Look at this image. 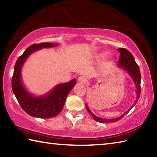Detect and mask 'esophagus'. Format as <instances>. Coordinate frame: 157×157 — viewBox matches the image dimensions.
<instances>
[{"label":"esophagus","instance_id":"esophagus-1","mask_svg":"<svg viewBox=\"0 0 157 157\" xmlns=\"http://www.w3.org/2000/svg\"><path fill=\"white\" fill-rule=\"evenodd\" d=\"M86 79L84 76H80L78 78V82H80V83H86Z\"/></svg>","mask_w":157,"mask_h":157}]
</instances>
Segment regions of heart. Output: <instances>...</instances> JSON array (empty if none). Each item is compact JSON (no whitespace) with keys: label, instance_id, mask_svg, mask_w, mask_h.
Here are the masks:
<instances>
[{"label":"heart","instance_id":"obj_1","mask_svg":"<svg viewBox=\"0 0 157 157\" xmlns=\"http://www.w3.org/2000/svg\"><path fill=\"white\" fill-rule=\"evenodd\" d=\"M107 54H108V53L106 52H102V53H101V54H100V57H104L105 56H107Z\"/></svg>","mask_w":157,"mask_h":157}]
</instances>
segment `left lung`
<instances>
[{
  "label": "left lung",
  "instance_id": "1",
  "mask_svg": "<svg viewBox=\"0 0 157 157\" xmlns=\"http://www.w3.org/2000/svg\"><path fill=\"white\" fill-rule=\"evenodd\" d=\"M118 51L120 52V57H119L118 63L117 66L118 68L123 69L126 72L129 74V75L131 77L133 82L135 84L136 86V100L134 101V103L132 105V106L130 107L128 110H127L125 113H124L123 115L120 116L119 117H117L115 118H100L97 116H95L94 113L91 112V111L89 109L88 106L86 104V108L88 112L91 114L93 118L94 119L95 121L99 122V123H115L121 119L123 117L127 114L129 111L132 109V108L136 104L139 98L140 97V72L139 66L135 62V59L133 55L130 53L128 50L125 48H118Z\"/></svg>",
  "mask_w": 157,
  "mask_h": 157
}]
</instances>
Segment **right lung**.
<instances>
[{"label": "right lung", "instance_id": "right-lung-1", "mask_svg": "<svg viewBox=\"0 0 157 157\" xmlns=\"http://www.w3.org/2000/svg\"><path fill=\"white\" fill-rule=\"evenodd\" d=\"M57 45L51 43L31 45L18 58L15 63L12 80V91L21 107L31 116L40 118L56 116L63 109L69 92L76 84V79H73L68 82L57 84L46 94L34 95L28 91L23 83L21 70L28 57L37 50L56 47Z\"/></svg>", "mask_w": 157, "mask_h": 157}]
</instances>
